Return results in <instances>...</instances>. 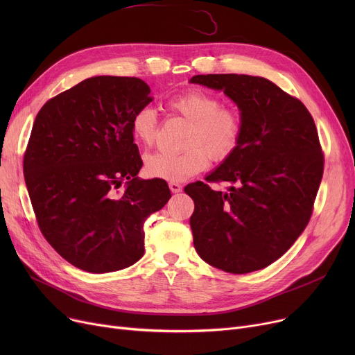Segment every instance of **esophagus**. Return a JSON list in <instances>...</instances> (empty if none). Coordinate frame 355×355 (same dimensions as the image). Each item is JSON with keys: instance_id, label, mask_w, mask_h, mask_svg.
Returning <instances> with one entry per match:
<instances>
[{"instance_id": "obj_1", "label": "esophagus", "mask_w": 355, "mask_h": 355, "mask_svg": "<svg viewBox=\"0 0 355 355\" xmlns=\"http://www.w3.org/2000/svg\"><path fill=\"white\" fill-rule=\"evenodd\" d=\"M170 190H171V193L177 194V193H180L182 190V185L178 184V182H170Z\"/></svg>"}]
</instances>
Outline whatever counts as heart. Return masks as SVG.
<instances>
[{
    "instance_id": "b5f03b06",
    "label": "heart",
    "mask_w": 355,
    "mask_h": 355,
    "mask_svg": "<svg viewBox=\"0 0 355 355\" xmlns=\"http://www.w3.org/2000/svg\"><path fill=\"white\" fill-rule=\"evenodd\" d=\"M168 109L190 121L182 153L158 151L148 155L145 168L149 175L180 182L206 170L210 158L223 161L233 154L240 135L241 118L230 106H221L220 99L202 89H187L168 99ZM158 115L151 106L138 109L130 119L134 138L151 146L157 138Z\"/></svg>"
}]
</instances>
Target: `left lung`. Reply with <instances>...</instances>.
<instances>
[{"label":"left lung","instance_id":"1","mask_svg":"<svg viewBox=\"0 0 355 355\" xmlns=\"http://www.w3.org/2000/svg\"><path fill=\"white\" fill-rule=\"evenodd\" d=\"M191 83L223 90L239 107L233 154L207 175L227 193L189 184L194 248L209 265L249 273L273 263L312 216L324 173L318 130L305 105L270 80L248 74H197Z\"/></svg>","mask_w":355,"mask_h":355}]
</instances>
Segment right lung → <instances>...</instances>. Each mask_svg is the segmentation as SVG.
Here are the masks:
<instances>
[{
    "label": "right lung",
    "instance_id": "1",
    "mask_svg": "<svg viewBox=\"0 0 355 355\" xmlns=\"http://www.w3.org/2000/svg\"><path fill=\"white\" fill-rule=\"evenodd\" d=\"M149 93L138 78L95 76L47 101L35 116L23 166L37 225L82 270L138 262L145 220L171 197L164 180L137 177L142 159L130 119L153 102Z\"/></svg>",
    "mask_w": 355,
    "mask_h": 355
}]
</instances>
